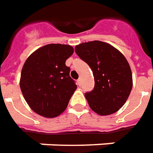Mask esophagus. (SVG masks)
Returning <instances> with one entry per match:
<instances>
[{
    "mask_svg": "<svg viewBox=\"0 0 153 153\" xmlns=\"http://www.w3.org/2000/svg\"><path fill=\"white\" fill-rule=\"evenodd\" d=\"M77 84H78L79 85H81V79H80V78H79V79L77 80Z\"/></svg>",
    "mask_w": 153,
    "mask_h": 153,
    "instance_id": "esophagus-1",
    "label": "esophagus"
}]
</instances>
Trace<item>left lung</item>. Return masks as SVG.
<instances>
[{"label": "left lung", "instance_id": "1", "mask_svg": "<svg viewBox=\"0 0 153 153\" xmlns=\"http://www.w3.org/2000/svg\"><path fill=\"white\" fill-rule=\"evenodd\" d=\"M74 50L93 71L94 89L85 94L90 108L100 116L119 111L132 89L131 70L124 55L101 41L81 43Z\"/></svg>", "mask_w": 153, "mask_h": 153}]
</instances>
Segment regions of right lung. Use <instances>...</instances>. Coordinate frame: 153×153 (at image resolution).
Instances as JSON below:
<instances>
[{"mask_svg":"<svg viewBox=\"0 0 153 153\" xmlns=\"http://www.w3.org/2000/svg\"><path fill=\"white\" fill-rule=\"evenodd\" d=\"M74 53L72 46L48 44L29 56L22 69L20 88L33 111L53 118L68 106L76 90L66 60Z\"/></svg>","mask_w":153,"mask_h":153,"instance_id":"1","label":"right lung"}]
</instances>
